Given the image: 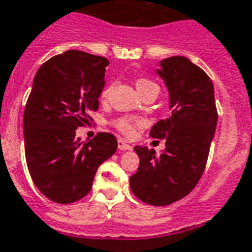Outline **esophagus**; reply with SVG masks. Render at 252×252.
I'll use <instances>...</instances> for the list:
<instances>
[{
    "label": "esophagus",
    "instance_id": "obj_1",
    "mask_svg": "<svg viewBox=\"0 0 252 252\" xmlns=\"http://www.w3.org/2000/svg\"><path fill=\"white\" fill-rule=\"evenodd\" d=\"M118 148L120 150H130L132 149V146L128 144V142H126L123 138H119V141H118Z\"/></svg>",
    "mask_w": 252,
    "mask_h": 252
}]
</instances>
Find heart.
Listing matches in <instances>:
<instances>
[{
	"mask_svg": "<svg viewBox=\"0 0 252 252\" xmlns=\"http://www.w3.org/2000/svg\"><path fill=\"white\" fill-rule=\"evenodd\" d=\"M137 90L140 91V94H145L146 91H150V90H159L158 89V85L153 81L148 80V78H141V80L137 81ZM107 94H108V90H104L102 93V96L103 98H106ZM140 124V120H136V119H132V118H120L118 119L116 122H115V126L118 128L120 132H123L124 134H132L134 130V126H138Z\"/></svg>",
	"mask_w": 252,
	"mask_h": 252,
	"instance_id": "b5f03b06",
	"label": "heart"
}]
</instances>
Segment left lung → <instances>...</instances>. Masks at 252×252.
<instances>
[{
  "mask_svg": "<svg viewBox=\"0 0 252 252\" xmlns=\"http://www.w3.org/2000/svg\"><path fill=\"white\" fill-rule=\"evenodd\" d=\"M158 76L165 81L171 116L152 126L150 136L166 141L161 154L134 146L140 158L129 178L136 197L150 205H170L196 187L207 165L217 126L215 89L203 69L183 56L161 61Z\"/></svg>",
  "mask_w": 252,
  "mask_h": 252,
  "instance_id": "1",
  "label": "left lung"
}]
</instances>
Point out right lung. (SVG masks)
Wrapping results in <instances>:
<instances>
[{"label": "right lung", "instance_id": "add662e5", "mask_svg": "<svg viewBox=\"0 0 252 252\" xmlns=\"http://www.w3.org/2000/svg\"><path fill=\"white\" fill-rule=\"evenodd\" d=\"M106 57L66 51L45 61L33 78L23 114L26 162L39 191L59 204L90 192L95 172L114 156L118 140L100 132L81 142L76 129L96 111L104 87Z\"/></svg>", "mask_w": 252, "mask_h": 252}]
</instances>
